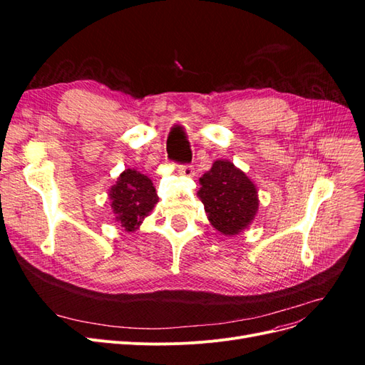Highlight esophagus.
<instances>
[{
    "instance_id": "esophagus-1",
    "label": "esophagus",
    "mask_w": 365,
    "mask_h": 365,
    "mask_svg": "<svg viewBox=\"0 0 365 365\" xmlns=\"http://www.w3.org/2000/svg\"><path fill=\"white\" fill-rule=\"evenodd\" d=\"M178 173L192 178V176H195V165L193 164H181V165H178Z\"/></svg>"
}]
</instances>
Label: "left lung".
Wrapping results in <instances>:
<instances>
[{
    "label": "left lung",
    "mask_w": 365,
    "mask_h": 365,
    "mask_svg": "<svg viewBox=\"0 0 365 365\" xmlns=\"http://www.w3.org/2000/svg\"><path fill=\"white\" fill-rule=\"evenodd\" d=\"M197 192L212 225L224 235H237L256 216L257 190L248 176L228 161H216L201 178Z\"/></svg>",
    "instance_id": "obj_1"
}]
</instances>
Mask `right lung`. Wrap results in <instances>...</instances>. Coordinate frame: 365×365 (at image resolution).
I'll return each mask as SVG.
<instances>
[{"mask_svg": "<svg viewBox=\"0 0 365 365\" xmlns=\"http://www.w3.org/2000/svg\"><path fill=\"white\" fill-rule=\"evenodd\" d=\"M109 197L113 201L115 220L126 231L137 230L141 220L158 202L152 181L146 175L130 169L120 175L117 184L109 190Z\"/></svg>", "mask_w": 365, "mask_h": 365, "instance_id": "right-lung-1", "label": "right lung"}]
</instances>
